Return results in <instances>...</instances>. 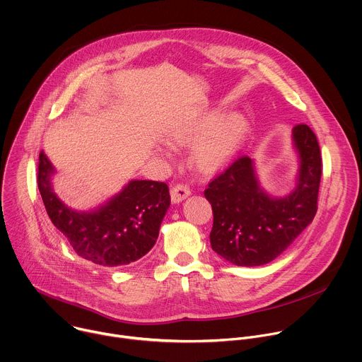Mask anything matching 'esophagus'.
<instances>
[{"mask_svg":"<svg viewBox=\"0 0 362 362\" xmlns=\"http://www.w3.org/2000/svg\"><path fill=\"white\" fill-rule=\"evenodd\" d=\"M190 196V189L186 185H176L170 189V197L173 203H180Z\"/></svg>","mask_w":362,"mask_h":362,"instance_id":"1","label":"esophagus"}]
</instances>
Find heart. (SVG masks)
Returning a JSON list of instances; mask_svg holds the SVG:
<instances>
[{"label": "heart", "mask_w": 362, "mask_h": 362, "mask_svg": "<svg viewBox=\"0 0 362 362\" xmlns=\"http://www.w3.org/2000/svg\"><path fill=\"white\" fill-rule=\"evenodd\" d=\"M248 134V122L240 114L221 118L220 111H210L196 118L180 119L169 128L173 145H193L192 156L196 166L206 173L226 168L243 146Z\"/></svg>", "instance_id": "heart-1"}]
</instances>
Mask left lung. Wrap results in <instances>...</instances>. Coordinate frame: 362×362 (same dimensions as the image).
<instances>
[{
	"mask_svg": "<svg viewBox=\"0 0 362 362\" xmlns=\"http://www.w3.org/2000/svg\"><path fill=\"white\" fill-rule=\"evenodd\" d=\"M292 141L299 155V172L296 187L286 196H271L261 187L250 156L238 158L204 190L214 216L211 248L237 267L274 261L316 216L320 146L305 124L293 128Z\"/></svg>",
	"mask_w": 362,
	"mask_h": 362,
	"instance_id": "8db88e82",
	"label": "left lung"
}]
</instances>
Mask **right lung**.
I'll list each match as a JSON object with an SVG mask.
<instances>
[{"label": "right lung", "mask_w": 362, "mask_h": 362, "mask_svg": "<svg viewBox=\"0 0 362 362\" xmlns=\"http://www.w3.org/2000/svg\"><path fill=\"white\" fill-rule=\"evenodd\" d=\"M53 165L40 152L37 187L45 209L78 257L103 267H125L152 250L170 206L166 183L131 180L97 209L77 211L67 207L53 192Z\"/></svg>", "instance_id": "right-lung-1"}]
</instances>
